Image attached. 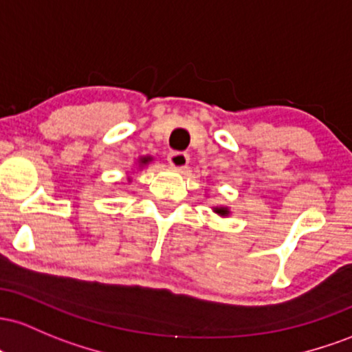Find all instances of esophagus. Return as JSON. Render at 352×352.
Wrapping results in <instances>:
<instances>
[{"label": "esophagus", "mask_w": 352, "mask_h": 352, "mask_svg": "<svg viewBox=\"0 0 352 352\" xmlns=\"http://www.w3.org/2000/svg\"><path fill=\"white\" fill-rule=\"evenodd\" d=\"M168 161L173 168L176 169H184L189 163V156L183 151H171L168 155Z\"/></svg>", "instance_id": "obj_1"}]
</instances>
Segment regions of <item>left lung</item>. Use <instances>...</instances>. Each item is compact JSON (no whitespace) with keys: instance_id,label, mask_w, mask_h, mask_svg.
I'll return each instance as SVG.
<instances>
[{"instance_id":"obj_1","label":"left lung","mask_w":352,"mask_h":352,"mask_svg":"<svg viewBox=\"0 0 352 352\" xmlns=\"http://www.w3.org/2000/svg\"><path fill=\"white\" fill-rule=\"evenodd\" d=\"M214 211L218 212V214H221V216H226L228 214V209L226 208H214Z\"/></svg>"}]
</instances>
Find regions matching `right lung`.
Returning a JSON list of instances; mask_svg holds the SVG:
<instances>
[{"label": "right lung", "mask_w": 352, "mask_h": 352, "mask_svg": "<svg viewBox=\"0 0 352 352\" xmlns=\"http://www.w3.org/2000/svg\"><path fill=\"white\" fill-rule=\"evenodd\" d=\"M149 161H151V157H141V166H144V164H148Z\"/></svg>", "instance_id": "obj_1"}]
</instances>
